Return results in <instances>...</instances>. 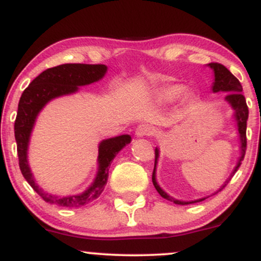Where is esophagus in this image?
<instances>
[{"mask_svg":"<svg viewBox=\"0 0 261 261\" xmlns=\"http://www.w3.org/2000/svg\"><path fill=\"white\" fill-rule=\"evenodd\" d=\"M154 127L148 124H140L136 128V136L143 137V136H151L154 134Z\"/></svg>","mask_w":261,"mask_h":261,"instance_id":"obj_1","label":"esophagus"}]
</instances>
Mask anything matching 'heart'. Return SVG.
I'll return each mask as SVG.
<instances>
[{"label": "heart", "mask_w": 261, "mask_h": 261, "mask_svg": "<svg viewBox=\"0 0 261 261\" xmlns=\"http://www.w3.org/2000/svg\"><path fill=\"white\" fill-rule=\"evenodd\" d=\"M185 91H187V88L182 85H168L158 89L155 97L161 103H172V101L179 99Z\"/></svg>", "instance_id": "1"}]
</instances>
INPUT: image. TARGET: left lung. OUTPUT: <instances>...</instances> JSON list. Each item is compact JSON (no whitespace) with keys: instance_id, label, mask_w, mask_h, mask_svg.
Returning <instances> with one entry per match:
<instances>
[{"instance_id":"1","label":"left lung","mask_w":261,"mask_h":261,"mask_svg":"<svg viewBox=\"0 0 261 261\" xmlns=\"http://www.w3.org/2000/svg\"><path fill=\"white\" fill-rule=\"evenodd\" d=\"M212 71H214L215 74V80L214 83H212V92L214 93H218V92H223V93H228L226 95L224 99L227 100V103L229 104L230 108L233 110V118H234L236 121V126H237V133H238V137H239V142H241V157L238 158V162H237L234 169L233 172L230 173L229 178L224 181V184L218 189L217 191H215L212 195L217 194L218 191H221L222 189L226 187L227 182L230 180L234 173L238 170L239 166L242 164V161H243L244 154H245V149H247V120H248V114H249V110H248L247 107V101H245L244 95L242 94L243 92V88H242L241 82L233 76L232 73L224 67L223 65L217 64V62H211V64L207 65ZM154 169L153 173H152V182H153L155 190L158 191V194L164 199L169 200V201L176 203V205H189V203H195V202H200L203 201L205 199H207L208 196L206 197H201V199L197 200H193V201H181V200H176L174 197H172L166 191L162 189L160 185H158L157 179H155V170H157V163H158V158H160V148L155 147L154 149Z\"/></svg>"}]
</instances>
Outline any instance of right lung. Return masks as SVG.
<instances>
[{
    "label": "right lung",
    "instance_id": "1",
    "mask_svg": "<svg viewBox=\"0 0 261 261\" xmlns=\"http://www.w3.org/2000/svg\"><path fill=\"white\" fill-rule=\"evenodd\" d=\"M106 65L65 64L45 70L35 77L22 93L18 113L14 121V137L17 142L19 168L25 180L46 202L55 203L61 207H80L93 201L104 190L109 176L110 164L115 155L131 142L130 135L100 141L98 146V172L94 180L83 193L77 195L58 196L46 193L38 185L28 163V147L31 135L39 113L49 101L64 95L79 92L80 87L98 82L106 76Z\"/></svg>",
    "mask_w": 261,
    "mask_h": 261
}]
</instances>
